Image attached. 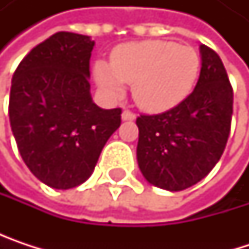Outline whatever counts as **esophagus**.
<instances>
[{"label": "esophagus", "mask_w": 249, "mask_h": 249, "mask_svg": "<svg viewBox=\"0 0 249 249\" xmlns=\"http://www.w3.org/2000/svg\"><path fill=\"white\" fill-rule=\"evenodd\" d=\"M123 120H124V121H132V120H135V114H134L132 111H129V109H124V112H123Z\"/></svg>", "instance_id": "34e87169"}]
</instances>
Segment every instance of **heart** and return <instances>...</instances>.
Instances as JSON below:
<instances>
[{"instance_id":"b5f03b06","label":"heart","mask_w":249,"mask_h":249,"mask_svg":"<svg viewBox=\"0 0 249 249\" xmlns=\"http://www.w3.org/2000/svg\"><path fill=\"white\" fill-rule=\"evenodd\" d=\"M200 72V57L190 46L167 40H144L118 46L111 65H95L98 85L111 96H121L132 85L137 105L161 112L180 104L192 92Z\"/></svg>"}]
</instances>
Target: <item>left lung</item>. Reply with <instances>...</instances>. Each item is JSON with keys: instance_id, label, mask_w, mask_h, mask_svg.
Returning <instances> with one entry per match:
<instances>
[{"instance_id": "1", "label": "left lung", "mask_w": 249, "mask_h": 249, "mask_svg": "<svg viewBox=\"0 0 249 249\" xmlns=\"http://www.w3.org/2000/svg\"><path fill=\"white\" fill-rule=\"evenodd\" d=\"M202 69L190 95L161 114L137 118V160L142 176L170 192L184 190L224 154L233 112V89L218 53L202 44Z\"/></svg>"}]
</instances>
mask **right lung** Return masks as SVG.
<instances>
[{
	"instance_id": "obj_1",
	"label": "right lung",
	"mask_w": 249,
	"mask_h": 249,
	"mask_svg": "<svg viewBox=\"0 0 249 249\" xmlns=\"http://www.w3.org/2000/svg\"><path fill=\"white\" fill-rule=\"evenodd\" d=\"M93 46L88 36L59 31L31 49L13 75L8 114L18 151L30 172L53 189L86 181L121 125V108L92 102Z\"/></svg>"
}]
</instances>
